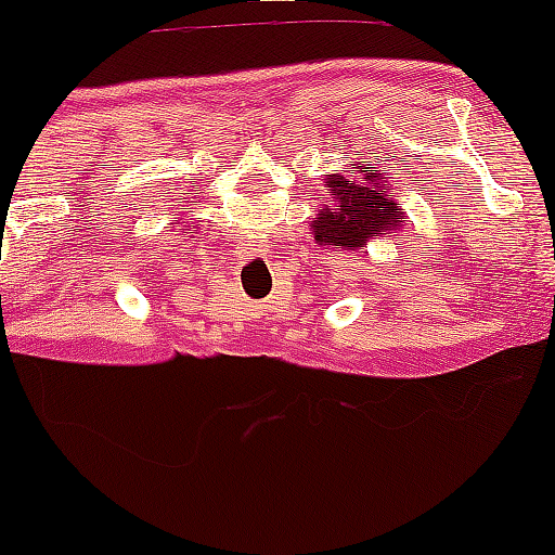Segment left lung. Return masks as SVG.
<instances>
[{
  "label": "left lung",
  "mask_w": 555,
  "mask_h": 555,
  "mask_svg": "<svg viewBox=\"0 0 555 555\" xmlns=\"http://www.w3.org/2000/svg\"><path fill=\"white\" fill-rule=\"evenodd\" d=\"M331 203L318 208L310 232L321 245L362 253L367 242L404 229V208L388 193L386 177L373 164H352L347 175H326Z\"/></svg>",
  "instance_id": "8db88e82"
}]
</instances>
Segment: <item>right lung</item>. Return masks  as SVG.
Returning a JSON list of instances; mask_svg holds the SVG:
<instances>
[{
  "mask_svg": "<svg viewBox=\"0 0 555 555\" xmlns=\"http://www.w3.org/2000/svg\"><path fill=\"white\" fill-rule=\"evenodd\" d=\"M193 232H195V229H193Z\"/></svg>",
  "mask_w": 555,
  "mask_h": 555,
  "instance_id": "obj_1",
  "label": "right lung"
}]
</instances>
